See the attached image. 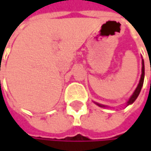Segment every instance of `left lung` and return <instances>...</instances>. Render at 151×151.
Segmentation results:
<instances>
[{
    "label": "left lung",
    "mask_w": 151,
    "mask_h": 151,
    "mask_svg": "<svg viewBox=\"0 0 151 151\" xmlns=\"http://www.w3.org/2000/svg\"><path fill=\"white\" fill-rule=\"evenodd\" d=\"M142 75H141V78H140L139 84H138L137 87L136 88L135 92L133 93V94H132V95H131V97L129 98V100L127 101V106L132 104V103L136 101V98L138 97V95H139V93H140V92H141L142 87L143 80H144V62H143V59H142ZM95 104H96V105H98L99 106H101V107H106V106L101 105V104H99V103H97V102H95Z\"/></svg>",
    "instance_id": "1"
}]
</instances>
